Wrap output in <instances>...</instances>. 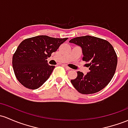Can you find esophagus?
<instances>
[{"mask_svg":"<svg viewBox=\"0 0 128 128\" xmlns=\"http://www.w3.org/2000/svg\"><path fill=\"white\" fill-rule=\"evenodd\" d=\"M63 67H64V68H65L66 69H67V70H70V69H71V68H70L69 67H68V66H66V65H64V66H63Z\"/></svg>","mask_w":128,"mask_h":128,"instance_id":"obj_1","label":"esophagus"}]
</instances>
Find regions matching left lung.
<instances>
[{
	"label": "left lung",
	"mask_w": 128,
	"mask_h": 128,
	"mask_svg": "<svg viewBox=\"0 0 128 128\" xmlns=\"http://www.w3.org/2000/svg\"><path fill=\"white\" fill-rule=\"evenodd\" d=\"M69 42L81 47L82 60L88 63L86 66L89 69L86 75L77 72L76 78L71 80L74 88L82 94H94L104 89L113 78L117 65V56L112 45L91 36L75 38Z\"/></svg>",
	"instance_id": "8db88e82"
}]
</instances>
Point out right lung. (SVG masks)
<instances>
[{"label": "right lung", "instance_id": "right-lung-1", "mask_svg": "<svg viewBox=\"0 0 128 128\" xmlns=\"http://www.w3.org/2000/svg\"><path fill=\"white\" fill-rule=\"evenodd\" d=\"M46 35L25 39L12 56V68L17 80L30 89H36L48 79L54 69L47 59L67 39Z\"/></svg>", "mask_w": 128, "mask_h": 128}]
</instances>
